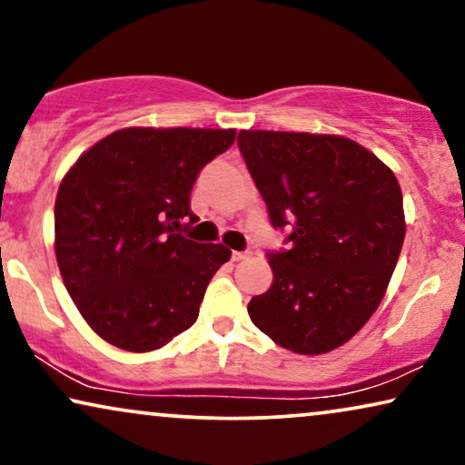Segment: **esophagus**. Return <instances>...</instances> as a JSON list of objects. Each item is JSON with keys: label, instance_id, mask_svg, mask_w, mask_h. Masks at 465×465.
Listing matches in <instances>:
<instances>
[{"label": "esophagus", "instance_id": "34e87169", "mask_svg": "<svg viewBox=\"0 0 465 465\" xmlns=\"http://www.w3.org/2000/svg\"><path fill=\"white\" fill-rule=\"evenodd\" d=\"M245 258H250V252H232V262H241Z\"/></svg>", "mask_w": 465, "mask_h": 465}]
</instances>
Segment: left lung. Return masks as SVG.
Masks as SVG:
<instances>
[{
  "instance_id": "8db88e82",
  "label": "left lung",
  "mask_w": 465,
  "mask_h": 465,
  "mask_svg": "<svg viewBox=\"0 0 465 465\" xmlns=\"http://www.w3.org/2000/svg\"><path fill=\"white\" fill-rule=\"evenodd\" d=\"M239 150L290 250L269 253L272 283L247 304L279 347L345 345L383 301L402 250V190L387 164L342 135L239 131Z\"/></svg>"
}]
</instances>
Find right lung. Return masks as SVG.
<instances>
[{"label":"right lung","instance_id":"1","mask_svg":"<svg viewBox=\"0 0 465 465\" xmlns=\"http://www.w3.org/2000/svg\"><path fill=\"white\" fill-rule=\"evenodd\" d=\"M234 129L126 126L91 145L61 180L54 253L94 334L133 353L161 349L199 317L207 283L231 260L182 234L190 190Z\"/></svg>","mask_w":465,"mask_h":465}]
</instances>
